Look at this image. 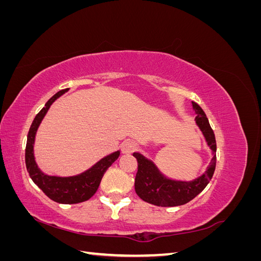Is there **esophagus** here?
Listing matches in <instances>:
<instances>
[{
  "label": "esophagus",
  "mask_w": 261,
  "mask_h": 261,
  "mask_svg": "<svg viewBox=\"0 0 261 261\" xmlns=\"http://www.w3.org/2000/svg\"><path fill=\"white\" fill-rule=\"evenodd\" d=\"M136 149V144L132 140H126L122 145V151L124 153H132Z\"/></svg>",
  "instance_id": "obj_1"
}]
</instances>
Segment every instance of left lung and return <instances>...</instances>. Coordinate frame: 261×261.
Returning <instances> with one entry per match:
<instances>
[{
	"instance_id": "1",
	"label": "left lung",
	"mask_w": 261,
	"mask_h": 261,
	"mask_svg": "<svg viewBox=\"0 0 261 261\" xmlns=\"http://www.w3.org/2000/svg\"><path fill=\"white\" fill-rule=\"evenodd\" d=\"M193 107L197 113L196 123L202 130L204 137L213 152L217 151L215 133L209 124L208 118L198 103L193 101ZM137 159L138 170L135 177V191L146 202L161 207L181 206L194 199L208 185L216 170L217 156L212 158L207 172L193 181H175L165 178L160 174L155 165L147 160L140 153H133Z\"/></svg>"
}]
</instances>
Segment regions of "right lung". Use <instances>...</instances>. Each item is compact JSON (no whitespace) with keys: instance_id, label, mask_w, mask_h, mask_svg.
Segmentation results:
<instances>
[{"instance_id":"obj_1","label":"right lung","mask_w":261,"mask_h":261,"mask_svg":"<svg viewBox=\"0 0 261 261\" xmlns=\"http://www.w3.org/2000/svg\"><path fill=\"white\" fill-rule=\"evenodd\" d=\"M67 90L68 88L60 90L59 92L55 93L54 96L46 102L44 108L41 109V111L36 115L33 124L30 126L27 136L25 162L31 179L35 181V184L40 188L50 199L59 203H78L88 200L96 194L102 176H103L106 171L111 167L112 163L117 159L118 155H120V151H116L103 158V159L100 160L97 164H94L90 170L86 171L83 174L72 177L48 176L43 174V173L38 169L34 158V143L38 126L41 123L45 113L48 112L50 106Z\"/></svg>"}]
</instances>
